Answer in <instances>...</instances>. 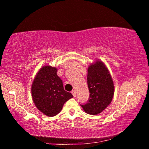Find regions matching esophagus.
<instances>
[{
	"instance_id": "esophagus-1",
	"label": "esophagus",
	"mask_w": 149,
	"mask_h": 149,
	"mask_svg": "<svg viewBox=\"0 0 149 149\" xmlns=\"http://www.w3.org/2000/svg\"><path fill=\"white\" fill-rule=\"evenodd\" d=\"M71 93H72V94L73 95V96H74V97H76V95H77V93H76V91H75L74 90V91H72V92H71Z\"/></svg>"
}]
</instances>
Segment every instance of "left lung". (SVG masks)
Here are the masks:
<instances>
[{"label":"left lung","mask_w":149,"mask_h":149,"mask_svg":"<svg viewBox=\"0 0 149 149\" xmlns=\"http://www.w3.org/2000/svg\"><path fill=\"white\" fill-rule=\"evenodd\" d=\"M87 80L90 94L87 102L81 106L87 114L98 115L113 100L115 91L113 79L104 64L97 60L87 69Z\"/></svg>","instance_id":"obj_1"}]
</instances>
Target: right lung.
Wrapping results in <instances>:
<instances>
[{
    "label": "right lung",
    "instance_id": "1",
    "mask_svg": "<svg viewBox=\"0 0 149 149\" xmlns=\"http://www.w3.org/2000/svg\"><path fill=\"white\" fill-rule=\"evenodd\" d=\"M32 96L36 108L49 117L60 113L73 95L64 90L56 67L45 66L36 74L32 85Z\"/></svg>",
    "mask_w": 149,
    "mask_h": 149
}]
</instances>
